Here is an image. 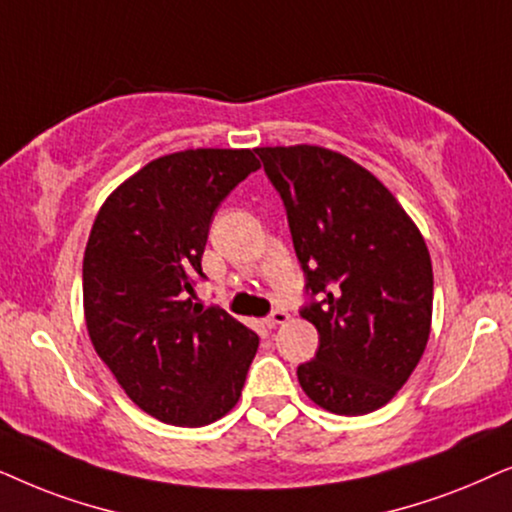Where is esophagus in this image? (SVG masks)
<instances>
[{"label":"esophagus","instance_id":"esophagus-1","mask_svg":"<svg viewBox=\"0 0 512 512\" xmlns=\"http://www.w3.org/2000/svg\"><path fill=\"white\" fill-rule=\"evenodd\" d=\"M285 320H288V311L281 309V306H276V309H271V313L267 316V325L276 327V325L285 323Z\"/></svg>","mask_w":512,"mask_h":512}]
</instances>
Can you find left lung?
Here are the masks:
<instances>
[{
  "label": "left lung",
  "instance_id": "1",
  "mask_svg": "<svg viewBox=\"0 0 512 512\" xmlns=\"http://www.w3.org/2000/svg\"><path fill=\"white\" fill-rule=\"evenodd\" d=\"M304 274L318 351L297 367L313 403L358 417L398 393L431 335L433 267L419 229L358 163L323 147H257Z\"/></svg>",
  "mask_w": 512,
  "mask_h": 512
}]
</instances>
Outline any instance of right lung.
Wrapping results in <instances>:
<instances>
[{
	"label": "right lung",
	"instance_id": "add662e5",
	"mask_svg": "<svg viewBox=\"0 0 512 512\" xmlns=\"http://www.w3.org/2000/svg\"><path fill=\"white\" fill-rule=\"evenodd\" d=\"M260 168L250 149H185L126 180L84 255L86 327L128 398L173 426H206L241 398L255 332L192 302L220 203Z\"/></svg>",
	"mask_w": 512,
	"mask_h": 512
}]
</instances>
